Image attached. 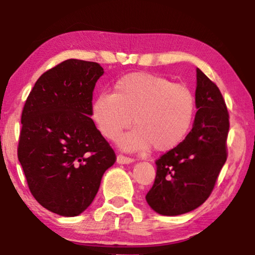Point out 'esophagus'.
Instances as JSON below:
<instances>
[{"instance_id": "34e87169", "label": "esophagus", "mask_w": 255, "mask_h": 255, "mask_svg": "<svg viewBox=\"0 0 255 255\" xmlns=\"http://www.w3.org/2000/svg\"><path fill=\"white\" fill-rule=\"evenodd\" d=\"M131 162H133V158L132 157H128V156H125V155H117V163L120 164H127V163H131Z\"/></svg>"}]
</instances>
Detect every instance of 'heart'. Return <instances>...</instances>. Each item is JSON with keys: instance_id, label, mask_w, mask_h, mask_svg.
I'll return each instance as SVG.
<instances>
[{"instance_id": "obj_1", "label": "heart", "mask_w": 255, "mask_h": 255, "mask_svg": "<svg viewBox=\"0 0 255 255\" xmlns=\"http://www.w3.org/2000/svg\"><path fill=\"white\" fill-rule=\"evenodd\" d=\"M195 114V99L190 88L165 77L148 72L125 75L114 85V93L98 95L92 105V119L100 133L122 139V148L157 152L175 148L185 138Z\"/></svg>"}]
</instances>
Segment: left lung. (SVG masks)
I'll return each mask as SVG.
<instances>
[{"instance_id": "left-lung-1", "label": "left lung", "mask_w": 255, "mask_h": 255, "mask_svg": "<svg viewBox=\"0 0 255 255\" xmlns=\"http://www.w3.org/2000/svg\"><path fill=\"white\" fill-rule=\"evenodd\" d=\"M194 124L186 138L155 161L146 200L161 215L189 213L209 198L228 157L229 113L220 88L197 69Z\"/></svg>"}]
</instances>
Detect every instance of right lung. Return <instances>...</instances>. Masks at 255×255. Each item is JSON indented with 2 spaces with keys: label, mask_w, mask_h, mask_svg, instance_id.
<instances>
[{
  "label": "right lung",
  "mask_w": 255,
  "mask_h": 255,
  "mask_svg": "<svg viewBox=\"0 0 255 255\" xmlns=\"http://www.w3.org/2000/svg\"><path fill=\"white\" fill-rule=\"evenodd\" d=\"M103 68L70 58L47 70L21 113L18 160L42 207L77 216L92 204L116 154L95 127L92 100Z\"/></svg>",
  "instance_id": "right-lung-1"
}]
</instances>
